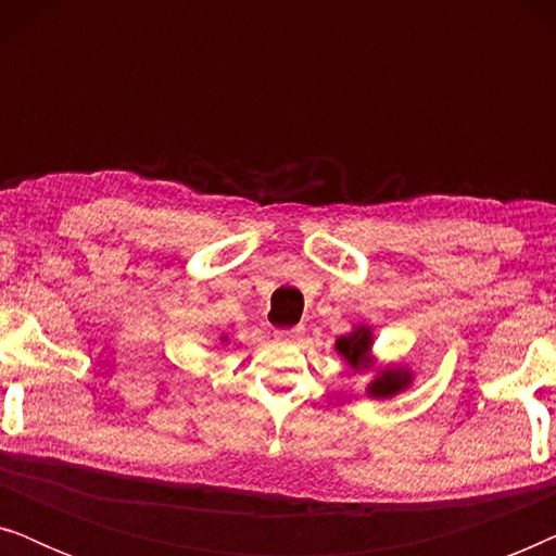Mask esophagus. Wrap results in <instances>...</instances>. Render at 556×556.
Instances as JSON below:
<instances>
[{
  "instance_id": "esophagus-1",
  "label": "esophagus",
  "mask_w": 556,
  "mask_h": 556,
  "mask_svg": "<svg viewBox=\"0 0 556 556\" xmlns=\"http://www.w3.org/2000/svg\"><path fill=\"white\" fill-rule=\"evenodd\" d=\"M303 333V326H293V329H278L276 337L286 339V341H295Z\"/></svg>"
}]
</instances>
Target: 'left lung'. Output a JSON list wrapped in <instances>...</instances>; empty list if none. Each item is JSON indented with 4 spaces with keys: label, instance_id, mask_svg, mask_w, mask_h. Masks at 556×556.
<instances>
[{
    "label": "left lung",
    "instance_id": "left-lung-1",
    "mask_svg": "<svg viewBox=\"0 0 556 556\" xmlns=\"http://www.w3.org/2000/svg\"><path fill=\"white\" fill-rule=\"evenodd\" d=\"M371 346H375V333H371V326H354L346 337L337 339L339 356L356 371L375 367ZM409 384H413V371H409L407 367H400V364L397 367L387 364V367L377 369V375L371 377V382L367 384V394L371 400H390V397H394V394L405 392Z\"/></svg>",
    "mask_w": 556,
    "mask_h": 556
}]
</instances>
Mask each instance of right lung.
<instances>
[{
    "mask_svg": "<svg viewBox=\"0 0 556 556\" xmlns=\"http://www.w3.org/2000/svg\"><path fill=\"white\" fill-rule=\"evenodd\" d=\"M219 341H227V333H223V337H219Z\"/></svg>",
    "mask_w": 556,
    "mask_h": 556,
    "instance_id": "1",
    "label": "right lung"
}]
</instances>
